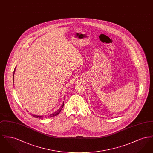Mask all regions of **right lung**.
<instances>
[{
  "instance_id": "1",
  "label": "right lung",
  "mask_w": 153,
  "mask_h": 153,
  "mask_svg": "<svg viewBox=\"0 0 153 153\" xmlns=\"http://www.w3.org/2000/svg\"><path fill=\"white\" fill-rule=\"evenodd\" d=\"M15 71V68L14 71V75H13V81H14V72ZM64 103H63V104L61 106V107L59 108V109L57 111H56L55 112H54V113H53V114H51V115H49V116H48V117H55V116H57V115H58V114H59V112H61V111L62 110V108H63V107H64ZM33 117H36V118H39V119H42L44 117L43 116H38V115H32Z\"/></svg>"
}]
</instances>
